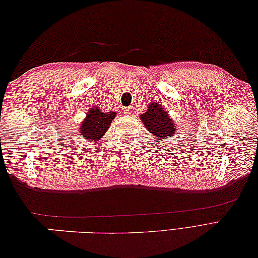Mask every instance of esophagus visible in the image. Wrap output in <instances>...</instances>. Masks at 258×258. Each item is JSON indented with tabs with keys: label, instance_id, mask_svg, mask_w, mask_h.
Listing matches in <instances>:
<instances>
[{
	"label": "esophagus",
	"instance_id": "1",
	"mask_svg": "<svg viewBox=\"0 0 258 258\" xmlns=\"http://www.w3.org/2000/svg\"><path fill=\"white\" fill-rule=\"evenodd\" d=\"M123 113L126 114V115L132 116V115H134V113H135L134 107H126V108H124V110H123Z\"/></svg>",
	"mask_w": 258,
	"mask_h": 258
}]
</instances>
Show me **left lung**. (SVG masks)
<instances>
[{
  "label": "left lung",
  "mask_w": 258,
  "mask_h": 258,
  "mask_svg": "<svg viewBox=\"0 0 258 258\" xmlns=\"http://www.w3.org/2000/svg\"><path fill=\"white\" fill-rule=\"evenodd\" d=\"M140 118L158 143L163 139L173 137L176 131V124L170 118L167 111L156 102L148 104L147 111L140 115Z\"/></svg>",
  "instance_id": "obj_1"
}]
</instances>
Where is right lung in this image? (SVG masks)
Masks as SVG:
<instances>
[{
  "label": "right lung",
  "mask_w": 258,
  "mask_h": 258,
  "mask_svg": "<svg viewBox=\"0 0 258 258\" xmlns=\"http://www.w3.org/2000/svg\"><path fill=\"white\" fill-rule=\"evenodd\" d=\"M115 112L103 113L100 112L99 108L92 107L80 127L79 132L81 138L87 142L97 143L111 127L112 120L115 118Z\"/></svg>",
  "instance_id": "1"
}]
</instances>
